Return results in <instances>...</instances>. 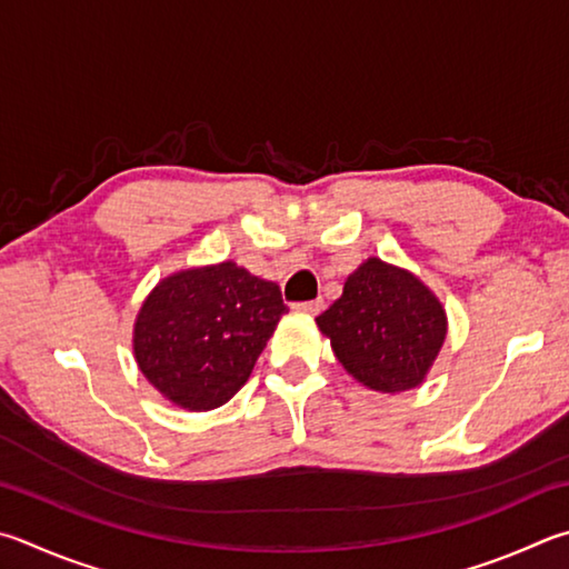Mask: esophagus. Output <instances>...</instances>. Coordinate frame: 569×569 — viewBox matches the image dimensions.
<instances>
[{
    "instance_id": "1",
    "label": "esophagus",
    "mask_w": 569,
    "mask_h": 569,
    "mask_svg": "<svg viewBox=\"0 0 569 569\" xmlns=\"http://www.w3.org/2000/svg\"><path fill=\"white\" fill-rule=\"evenodd\" d=\"M298 313H306V316H318L320 308H323V301L320 298H316V301H303V303H296L293 306Z\"/></svg>"
}]
</instances>
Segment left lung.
<instances>
[{
  "instance_id": "8db88e82",
  "label": "left lung",
  "mask_w": 569,
  "mask_h": 569,
  "mask_svg": "<svg viewBox=\"0 0 569 569\" xmlns=\"http://www.w3.org/2000/svg\"><path fill=\"white\" fill-rule=\"evenodd\" d=\"M316 323L348 373L380 392L416 388L448 330L438 298L380 258H368L348 276L343 296Z\"/></svg>"
}]
</instances>
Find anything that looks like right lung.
Returning a JSON list of instances; mask_svg holds the SVG:
<instances>
[{"label":"right lung","mask_w":569,"mask_h":569,"mask_svg":"<svg viewBox=\"0 0 569 569\" xmlns=\"http://www.w3.org/2000/svg\"><path fill=\"white\" fill-rule=\"evenodd\" d=\"M288 311L276 283L231 261L161 281L133 328L141 373L169 400L211 410L249 380L273 328Z\"/></svg>","instance_id":"right-lung-1"}]
</instances>
